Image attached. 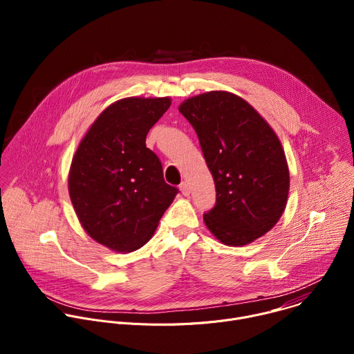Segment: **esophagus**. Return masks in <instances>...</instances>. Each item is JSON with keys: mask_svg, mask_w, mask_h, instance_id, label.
I'll list each match as a JSON object with an SVG mask.
<instances>
[{"mask_svg": "<svg viewBox=\"0 0 354 354\" xmlns=\"http://www.w3.org/2000/svg\"><path fill=\"white\" fill-rule=\"evenodd\" d=\"M180 190H182L183 196H189V194H190V187H189V183H187V182H182V183H180Z\"/></svg>", "mask_w": 354, "mask_h": 354, "instance_id": "34e87169", "label": "esophagus"}]
</instances>
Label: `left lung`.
I'll list each match as a JSON object with an SVG mask.
<instances>
[{"label":"left lung","mask_w":354,"mask_h":354,"mask_svg":"<svg viewBox=\"0 0 354 354\" xmlns=\"http://www.w3.org/2000/svg\"><path fill=\"white\" fill-rule=\"evenodd\" d=\"M213 175L216 206L203 216L224 245L243 246L270 231L284 213L290 172L270 124L241 96L210 91L180 104Z\"/></svg>","instance_id":"obj_1"}]
</instances>
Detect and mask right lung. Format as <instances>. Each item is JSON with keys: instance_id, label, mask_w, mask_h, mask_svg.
I'll return each instance as SVG.
<instances>
[{"instance_id": "1", "label": "right lung", "mask_w": 354, "mask_h": 354, "mask_svg": "<svg viewBox=\"0 0 354 354\" xmlns=\"http://www.w3.org/2000/svg\"><path fill=\"white\" fill-rule=\"evenodd\" d=\"M171 104L168 96L118 100L96 118L73 157L68 193L75 214L93 241L120 254L149 241L178 193L145 145Z\"/></svg>"}]
</instances>
